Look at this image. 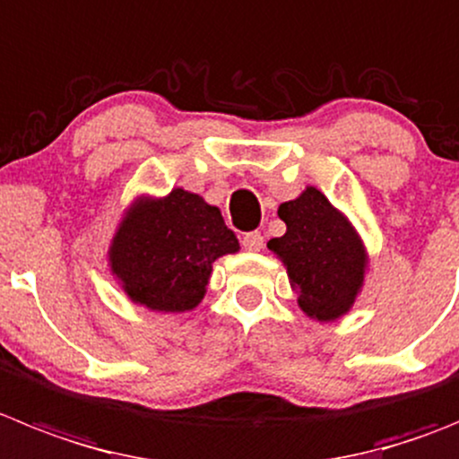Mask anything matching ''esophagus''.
<instances>
[{
	"instance_id": "esophagus-1",
	"label": "esophagus",
	"mask_w": 459,
	"mask_h": 459,
	"mask_svg": "<svg viewBox=\"0 0 459 459\" xmlns=\"http://www.w3.org/2000/svg\"><path fill=\"white\" fill-rule=\"evenodd\" d=\"M243 247H246V250H250V252H259L264 247V237H262V232H247V234H243Z\"/></svg>"
}]
</instances>
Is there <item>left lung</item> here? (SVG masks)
Listing matches in <instances>:
<instances>
[{"label": "left lung", "mask_w": 459, "mask_h": 459, "mask_svg": "<svg viewBox=\"0 0 459 459\" xmlns=\"http://www.w3.org/2000/svg\"><path fill=\"white\" fill-rule=\"evenodd\" d=\"M277 216L287 234L271 238L268 250L287 266L300 309L321 323L342 318L355 305L368 266L355 227L314 186L280 204Z\"/></svg>", "instance_id": "8db88e82"}]
</instances>
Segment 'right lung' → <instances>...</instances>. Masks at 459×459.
Returning <instances> with one entry per match:
<instances>
[{"mask_svg": "<svg viewBox=\"0 0 459 459\" xmlns=\"http://www.w3.org/2000/svg\"><path fill=\"white\" fill-rule=\"evenodd\" d=\"M238 252L221 209L195 193L138 197L108 247V266L129 300L152 312H188L207 293L212 264Z\"/></svg>", "mask_w": 459, "mask_h": 459, "instance_id": "obj_1", "label": "right lung"}]
</instances>
